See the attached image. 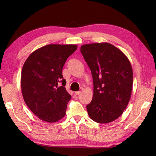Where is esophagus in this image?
Masks as SVG:
<instances>
[{"mask_svg": "<svg viewBox=\"0 0 156 156\" xmlns=\"http://www.w3.org/2000/svg\"><path fill=\"white\" fill-rule=\"evenodd\" d=\"M81 91H77V92H75V95H79V94H81Z\"/></svg>", "mask_w": 156, "mask_h": 156, "instance_id": "34e87169", "label": "esophagus"}]
</instances>
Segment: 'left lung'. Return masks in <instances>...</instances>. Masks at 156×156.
Wrapping results in <instances>:
<instances>
[{
    "mask_svg": "<svg viewBox=\"0 0 156 156\" xmlns=\"http://www.w3.org/2000/svg\"><path fill=\"white\" fill-rule=\"evenodd\" d=\"M81 52L94 83L92 100L87 105L88 114L98 123H110L122 115L130 100L131 63L123 52L106 42L83 45Z\"/></svg>",
    "mask_w": 156,
    "mask_h": 156,
    "instance_id": "obj_1",
    "label": "left lung"
}]
</instances>
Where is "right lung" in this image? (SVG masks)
Masks as SVG:
<instances>
[{"label": "right lung", "instance_id": "obj_1", "mask_svg": "<svg viewBox=\"0 0 156 156\" xmlns=\"http://www.w3.org/2000/svg\"><path fill=\"white\" fill-rule=\"evenodd\" d=\"M77 49L73 44L47 45L32 52L25 62L21 77L22 95L28 107L40 120L53 123L66 115L72 96L65 88L66 81L62 71Z\"/></svg>", "mask_w": 156, "mask_h": 156}]
</instances>
